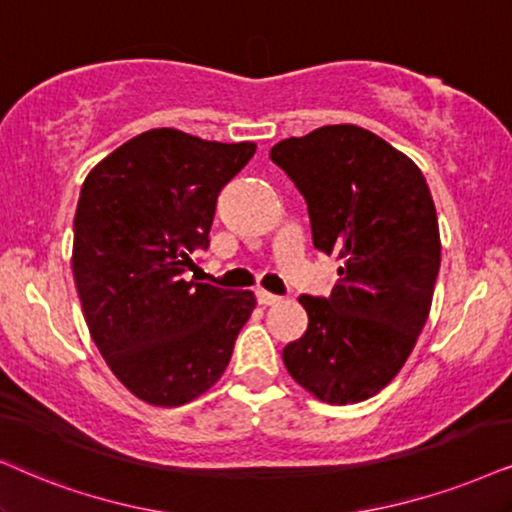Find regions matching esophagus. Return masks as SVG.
Segmentation results:
<instances>
[{"label":"esophagus","mask_w":512,"mask_h":512,"mask_svg":"<svg viewBox=\"0 0 512 512\" xmlns=\"http://www.w3.org/2000/svg\"><path fill=\"white\" fill-rule=\"evenodd\" d=\"M255 297H257V302L262 304V307H271V304L281 302V297L274 295V293H267V290H257Z\"/></svg>","instance_id":"obj_1"}]
</instances>
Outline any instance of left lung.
Listing matches in <instances>:
<instances>
[{"label": "left lung", "instance_id": "obj_1", "mask_svg": "<svg viewBox=\"0 0 512 512\" xmlns=\"http://www.w3.org/2000/svg\"><path fill=\"white\" fill-rule=\"evenodd\" d=\"M269 158L307 200L314 248L342 262L331 295H300L309 323L283 364L316 399L357 404L392 383L428 321L442 260L430 189L411 158L357 125L283 139Z\"/></svg>", "mask_w": 512, "mask_h": 512}]
</instances>
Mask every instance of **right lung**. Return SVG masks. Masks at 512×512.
I'll return each mask as SVG.
<instances>
[{"mask_svg": "<svg viewBox=\"0 0 512 512\" xmlns=\"http://www.w3.org/2000/svg\"><path fill=\"white\" fill-rule=\"evenodd\" d=\"M255 148L148 129L84 179L73 238L84 321L115 378L146 404L208 392L255 309L250 290L184 276L208 250L219 191Z\"/></svg>", "mask_w": 512, "mask_h": 512, "instance_id": "right-lung-1", "label": "right lung"}]
</instances>
